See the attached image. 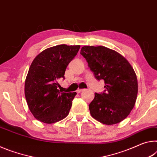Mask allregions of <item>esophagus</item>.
Instances as JSON below:
<instances>
[{
    "instance_id": "esophagus-1",
    "label": "esophagus",
    "mask_w": 157,
    "mask_h": 157,
    "mask_svg": "<svg viewBox=\"0 0 157 157\" xmlns=\"http://www.w3.org/2000/svg\"><path fill=\"white\" fill-rule=\"evenodd\" d=\"M83 90H84L83 89H78V90H76V92H77V93H81V92H83Z\"/></svg>"
}]
</instances>
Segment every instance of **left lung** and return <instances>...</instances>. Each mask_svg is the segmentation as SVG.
<instances>
[{
  "instance_id": "obj_1",
  "label": "left lung",
  "mask_w": 157,
  "mask_h": 157,
  "mask_svg": "<svg viewBox=\"0 0 157 157\" xmlns=\"http://www.w3.org/2000/svg\"><path fill=\"white\" fill-rule=\"evenodd\" d=\"M81 54L97 80L104 81V91L94 93L89 105L92 117L111 125L124 120L134 107L138 81L129 62L114 50L103 46H84Z\"/></svg>"
}]
</instances>
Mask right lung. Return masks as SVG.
<instances>
[{
    "label": "right lung",
    "mask_w": 157,
    "mask_h": 157,
    "mask_svg": "<svg viewBox=\"0 0 157 157\" xmlns=\"http://www.w3.org/2000/svg\"><path fill=\"white\" fill-rule=\"evenodd\" d=\"M80 47L55 46L44 50L33 60L25 78V96L37 120L52 124L68 115L76 92H60L58 81L65 78L67 67Z\"/></svg>",
    "instance_id": "1"
}]
</instances>
